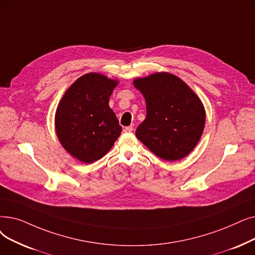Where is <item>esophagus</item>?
<instances>
[{"label": "esophagus", "instance_id": "esophagus-1", "mask_svg": "<svg viewBox=\"0 0 255 255\" xmlns=\"http://www.w3.org/2000/svg\"><path fill=\"white\" fill-rule=\"evenodd\" d=\"M123 130H124V132H132L133 131V127L128 126V127H125Z\"/></svg>", "mask_w": 255, "mask_h": 255}]
</instances>
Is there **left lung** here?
Segmentation results:
<instances>
[{"label": "left lung", "mask_w": 255, "mask_h": 255, "mask_svg": "<svg viewBox=\"0 0 255 255\" xmlns=\"http://www.w3.org/2000/svg\"><path fill=\"white\" fill-rule=\"evenodd\" d=\"M145 97L147 117L136 137L158 157L175 161L185 157L200 139L205 110L200 99L178 77L156 73L135 79Z\"/></svg>", "instance_id": "1"}]
</instances>
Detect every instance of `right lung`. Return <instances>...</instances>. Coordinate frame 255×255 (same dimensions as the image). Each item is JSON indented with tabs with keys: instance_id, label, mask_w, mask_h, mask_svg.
<instances>
[{
	"instance_id": "obj_1",
	"label": "right lung",
	"mask_w": 255,
	"mask_h": 255,
	"mask_svg": "<svg viewBox=\"0 0 255 255\" xmlns=\"http://www.w3.org/2000/svg\"><path fill=\"white\" fill-rule=\"evenodd\" d=\"M118 81L90 73L75 81L58 105L56 133L63 148L82 162L103 157L120 136L122 127L108 102Z\"/></svg>"
}]
</instances>
